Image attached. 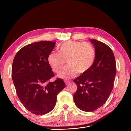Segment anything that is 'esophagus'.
Instances as JSON below:
<instances>
[{"label":"esophagus","instance_id":"1","mask_svg":"<svg viewBox=\"0 0 131 131\" xmlns=\"http://www.w3.org/2000/svg\"><path fill=\"white\" fill-rule=\"evenodd\" d=\"M64 82H65V83L66 85H67V84H68L69 83H70L71 82L69 81H65Z\"/></svg>","mask_w":131,"mask_h":131}]
</instances>
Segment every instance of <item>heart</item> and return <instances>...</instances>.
I'll return each mask as SVG.
<instances>
[{
    "mask_svg": "<svg viewBox=\"0 0 131 131\" xmlns=\"http://www.w3.org/2000/svg\"><path fill=\"white\" fill-rule=\"evenodd\" d=\"M95 57L93 47L89 43L80 41H68L62 44L59 52L52 51L48 57V63L53 71L59 73L65 64L67 65L63 70L59 77L68 79L83 74L92 66Z\"/></svg>",
    "mask_w": 131,
    "mask_h": 131,
    "instance_id": "1",
    "label": "heart"
}]
</instances>
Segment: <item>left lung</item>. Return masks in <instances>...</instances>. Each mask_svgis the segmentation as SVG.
Returning a JSON list of instances; mask_svg holds the SVG:
<instances>
[{"instance_id": "1", "label": "left lung", "mask_w": 131, "mask_h": 131, "mask_svg": "<svg viewBox=\"0 0 131 131\" xmlns=\"http://www.w3.org/2000/svg\"><path fill=\"white\" fill-rule=\"evenodd\" d=\"M90 41L95 48L94 63L88 72L74 80L78 86L73 95L75 104L86 112H93L105 104L112 91L116 73L111 48L95 39Z\"/></svg>"}]
</instances>
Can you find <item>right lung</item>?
Returning <instances> with one entry per match:
<instances>
[{
    "mask_svg": "<svg viewBox=\"0 0 131 131\" xmlns=\"http://www.w3.org/2000/svg\"><path fill=\"white\" fill-rule=\"evenodd\" d=\"M56 42L39 41L21 48L13 60L12 76L18 97L31 113L43 115L56 105L57 95L65 87L64 81L50 82L54 74L48 57Z\"/></svg>",
    "mask_w": 131,
    "mask_h": 131,
    "instance_id": "1",
    "label": "right lung"
}]
</instances>
